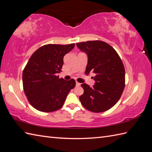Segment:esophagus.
Segmentation results:
<instances>
[{
    "label": "esophagus",
    "instance_id": "1",
    "mask_svg": "<svg viewBox=\"0 0 152 152\" xmlns=\"http://www.w3.org/2000/svg\"><path fill=\"white\" fill-rule=\"evenodd\" d=\"M76 84L77 86H80V83H79V82H76Z\"/></svg>",
    "mask_w": 152,
    "mask_h": 152
}]
</instances>
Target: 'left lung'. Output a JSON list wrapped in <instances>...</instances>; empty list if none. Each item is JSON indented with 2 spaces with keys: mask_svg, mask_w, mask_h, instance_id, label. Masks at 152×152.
Masks as SVG:
<instances>
[{
  "mask_svg": "<svg viewBox=\"0 0 152 152\" xmlns=\"http://www.w3.org/2000/svg\"><path fill=\"white\" fill-rule=\"evenodd\" d=\"M76 45L88 54L86 74H95V83L92 88L86 83L81 85L84 93L80 96V101L89 111H107L118 102L125 88V68L121 58L105 42L87 41Z\"/></svg>",
  "mask_w": 152,
  "mask_h": 152,
  "instance_id": "1",
  "label": "left lung"
}]
</instances>
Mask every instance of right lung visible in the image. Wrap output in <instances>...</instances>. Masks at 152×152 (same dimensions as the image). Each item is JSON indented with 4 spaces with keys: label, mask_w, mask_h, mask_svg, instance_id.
I'll use <instances>...</instances> for the list:
<instances>
[{
    "label": "right lung",
    "mask_w": 152,
    "mask_h": 152,
    "mask_svg": "<svg viewBox=\"0 0 152 152\" xmlns=\"http://www.w3.org/2000/svg\"><path fill=\"white\" fill-rule=\"evenodd\" d=\"M75 44H46L32 55L23 72V86L31 105L40 112H51L62 108L66 96L76 86L74 79L57 76L63 57Z\"/></svg>",
    "instance_id": "obj_1"
}]
</instances>
